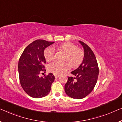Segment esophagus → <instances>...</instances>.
<instances>
[{
    "label": "esophagus",
    "mask_w": 122,
    "mask_h": 122,
    "mask_svg": "<svg viewBox=\"0 0 122 122\" xmlns=\"http://www.w3.org/2000/svg\"><path fill=\"white\" fill-rule=\"evenodd\" d=\"M59 76H60V75H59V74H55V78H59Z\"/></svg>",
    "instance_id": "1"
}]
</instances>
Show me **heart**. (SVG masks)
<instances>
[{
  "instance_id": "1",
  "label": "heart",
  "mask_w": 122,
  "mask_h": 122,
  "mask_svg": "<svg viewBox=\"0 0 122 122\" xmlns=\"http://www.w3.org/2000/svg\"><path fill=\"white\" fill-rule=\"evenodd\" d=\"M57 47L65 53L63 60L70 63L72 67H77L83 62L84 56V52L81 49L77 48L74 44L67 41L60 44ZM44 56L48 62L53 60L55 56L54 49L52 47L46 48L44 51ZM67 62H54L49 65L48 70L54 74H62L70 69V65Z\"/></svg>"
}]
</instances>
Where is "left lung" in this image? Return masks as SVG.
Listing matches in <instances>:
<instances>
[{"label": "left lung", "instance_id": "8db88e82", "mask_svg": "<svg viewBox=\"0 0 122 122\" xmlns=\"http://www.w3.org/2000/svg\"><path fill=\"white\" fill-rule=\"evenodd\" d=\"M79 43L84 49L83 61L79 67L71 72L75 77H68L65 85V90L70 97L81 99L89 95L97 82L99 67L93 51L88 45L81 41Z\"/></svg>", "mask_w": 122, "mask_h": 122}]
</instances>
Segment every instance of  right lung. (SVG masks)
<instances>
[{
  "label": "right lung",
  "instance_id": "1",
  "mask_svg": "<svg viewBox=\"0 0 122 122\" xmlns=\"http://www.w3.org/2000/svg\"><path fill=\"white\" fill-rule=\"evenodd\" d=\"M54 43L42 39L36 40L25 48L19 59L18 70L21 85L25 92L32 97H43L50 92L55 76L52 73H49L40 77L39 74L46 71L44 51Z\"/></svg>",
  "mask_w": 122,
  "mask_h": 122
}]
</instances>
